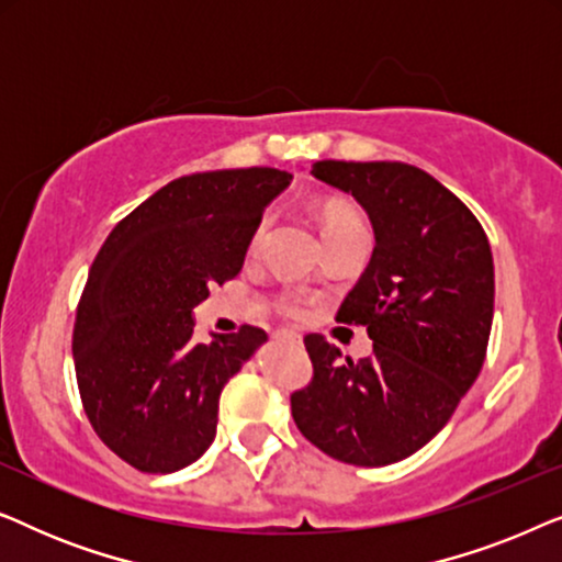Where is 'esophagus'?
Instances as JSON below:
<instances>
[{
  "label": "esophagus",
  "mask_w": 562,
  "mask_h": 562,
  "mask_svg": "<svg viewBox=\"0 0 562 562\" xmlns=\"http://www.w3.org/2000/svg\"><path fill=\"white\" fill-rule=\"evenodd\" d=\"M279 337H281V340H289V342H294V345H302V337H299L296 333H289V329H283V333H279Z\"/></svg>",
  "instance_id": "esophagus-1"
}]
</instances>
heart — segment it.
<instances>
[{
	"label": "heart",
	"instance_id": "b5f03b06",
	"mask_svg": "<svg viewBox=\"0 0 562 562\" xmlns=\"http://www.w3.org/2000/svg\"><path fill=\"white\" fill-rule=\"evenodd\" d=\"M356 222H358V220L352 217L350 212L337 210V206H329V210L322 212V233H333V229H337V227L356 225ZM266 229H268V217H266L263 222H260L258 229H256V235H252V248H256V245H258L260 240H263ZM281 310L286 312V314H291V317H296V314H302V312H304V302H302V299H299V296L289 294V296H283Z\"/></svg>",
	"mask_w": 562,
	"mask_h": 562
}]
</instances>
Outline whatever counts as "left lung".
I'll list each match as a JSON object with an SVG mask.
<instances>
[{
  "label": "left lung",
  "instance_id": "1",
  "mask_svg": "<svg viewBox=\"0 0 562 562\" xmlns=\"http://www.w3.org/2000/svg\"><path fill=\"white\" fill-rule=\"evenodd\" d=\"M314 179L345 191L373 225L371 263L337 312L363 325L373 356L352 363L306 335L314 366L291 414L312 445L379 468L432 440L479 379L494 322V258L481 222L440 181L398 160H317Z\"/></svg>",
  "mask_w": 562,
  "mask_h": 562
}]
</instances>
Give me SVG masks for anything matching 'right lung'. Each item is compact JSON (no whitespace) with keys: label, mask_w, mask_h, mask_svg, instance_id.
Returning <instances> with one entry per match:
<instances>
[{"label":"right lung","mask_w":562,"mask_h":562,"mask_svg":"<svg viewBox=\"0 0 562 562\" xmlns=\"http://www.w3.org/2000/svg\"><path fill=\"white\" fill-rule=\"evenodd\" d=\"M279 168L181 176L127 214L91 263L74 325L83 412L106 448L143 473H173L217 435L220 394L263 329L194 340V306L240 273Z\"/></svg>","instance_id":"obj_1"}]
</instances>
